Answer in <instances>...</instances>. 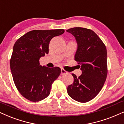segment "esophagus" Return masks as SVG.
<instances>
[{
    "label": "esophagus",
    "mask_w": 124,
    "mask_h": 124,
    "mask_svg": "<svg viewBox=\"0 0 124 124\" xmlns=\"http://www.w3.org/2000/svg\"><path fill=\"white\" fill-rule=\"evenodd\" d=\"M67 73H68V72L66 71V70H64V69H62V68L61 69V75H65V74H67Z\"/></svg>",
    "instance_id": "obj_1"
}]
</instances>
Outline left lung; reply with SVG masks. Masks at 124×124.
Wrapping results in <instances>:
<instances>
[{
    "instance_id": "1",
    "label": "left lung",
    "mask_w": 124,
    "mask_h": 124,
    "mask_svg": "<svg viewBox=\"0 0 124 124\" xmlns=\"http://www.w3.org/2000/svg\"><path fill=\"white\" fill-rule=\"evenodd\" d=\"M67 32L76 40L75 60L82 70L78 78L72 74L74 81L68 86L67 92L75 100L86 102L97 95L105 83L108 73L107 48L97 35L89 29L75 27Z\"/></svg>"
}]
</instances>
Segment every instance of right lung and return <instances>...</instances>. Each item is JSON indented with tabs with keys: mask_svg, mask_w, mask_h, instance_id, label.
<instances>
[{
	"mask_svg": "<svg viewBox=\"0 0 124 124\" xmlns=\"http://www.w3.org/2000/svg\"><path fill=\"white\" fill-rule=\"evenodd\" d=\"M64 31L63 29L33 30L20 37L14 44L10 59L13 80L20 93L28 100L37 102L50 94L51 85L61 70L41 66L39 59L48 54L51 40Z\"/></svg>",
	"mask_w": 124,
	"mask_h": 124,
	"instance_id": "right-lung-1",
	"label": "right lung"
}]
</instances>
